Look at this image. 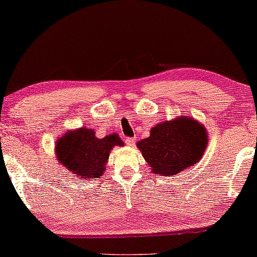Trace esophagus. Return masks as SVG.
Wrapping results in <instances>:
<instances>
[{"instance_id": "esophagus-1", "label": "esophagus", "mask_w": 257, "mask_h": 257, "mask_svg": "<svg viewBox=\"0 0 257 257\" xmlns=\"http://www.w3.org/2000/svg\"><path fill=\"white\" fill-rule=\"evenodd\" d=\"M125 143L127 144L128 146H135V143H136V138L135 137H133V138H126V140H125Z\"/></svg>"}]
</instances>
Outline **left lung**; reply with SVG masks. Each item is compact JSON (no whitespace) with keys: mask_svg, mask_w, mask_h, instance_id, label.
<instances>
[{"mask_svg":"<svg viewBox=\"0 0 257 257\" xmlns=\"http://www.w3.org/2000/svg\"><path fill=\"white\" fill-rule=\"evenodd\" d=\"M137 144L152 172L177 175L201 159L208 144L205 126L187 115L157 124Z\"/></svg>","mask_w":257,"mask_h":257,"instance_id":"left-lung-1","label":"left lung"}]
</instances>
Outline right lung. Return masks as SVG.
<instances>
[{"instance_id": "obj_1", "label": "right lung", "mask_w": 257, "mask_h": 257, "mask_svg": "<svg viewBox=\"0 0 257 257\" xmlns=\"http://www.w3.org/2000/svg\"><path fill=\"white\" fill-rule=\"evenodd\" d=\"M124 143L118 135H108L99 139L96 132L87 127L68 131L56 142V157L70 173L85 178H100L105 172L111 150L122 146Z\"/></svg>"}]
</instances>
